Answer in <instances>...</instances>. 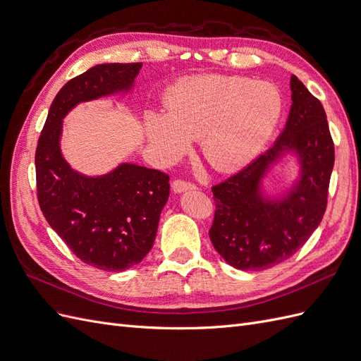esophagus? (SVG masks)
Here are the masks:
<instances>
[{
	"label": "esophagus",
	"instance_id": "esophagus-1",
	"mask_svg": "<svg viewBox=\"0 0 361 361\" xmlns=\"http://www.w3.org/2000/svg\"><path fill=\"white\" fill-rule=\"evenodd\" d=\"M171 188L174 192H183V191H188V190H194L195 185L191 182H187L183 179H174L171 183Z\"/></svg>",
	"mask_w": 361,
	"mask_h": 361
}]
</instances>
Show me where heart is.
<instances>
[{
	"instance_id": "1",
	"label": "heart",
	"mask_w": 361,
	"mask_h": 361,
	"mask_svg": "<svg viewBox=\"0 0 361 361\" xmlns=\"http://www.w3.org/2000/svg\"><path fill=\"white\" fill-rule=\"evenodd\" d=\"M281 96L269 82L236 75H200L179 82L169 106L146 113L150 147L166 162L202 137V154L220 171L241 169L257 157L281 114Z\"/></svg>"
}]
</instances>
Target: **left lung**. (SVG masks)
<instances>
[{"label": "left lung", "mask_w": 361, "mask_h": 361, "mask_svg": "<svg viewBox=\"0 0 361 361\" xmlns=\"http://www.w3.org/2000/svg\"><path fill=\"white\" fill-rule=\"evenodd\" d=\"M292 105L274 146L245 169L212 187L215 200L209 238L228 265L262 271L281 264L307 243L326 209L334 143L319 99L292 75ZM286 151L299 155L300 179L280 200L259 191L266 170Z\"/></svg>", "instance_id": "1"}]
</instances>
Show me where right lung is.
Masks as SVG:
<instances>
[{
	"mask_svg": "<svg viewBox=\"0 0 361 361\" xmlns=\"http://www.w3.org/2000/svg\"><path fill=\"white\" fill-rule=\"evenodd\" d=\"M143 63L97 64L54 97L36 149L37 200L49 226L84 264L118 272L140 264L154 245L170 178L120 164L90 178L71 169L60 149L63 118L75 105L128 92Z\"/></svg>",
	"mask_w": 361,
	"mask_h": 361,
	"instance_id": "obj_1",
	"label": "right lung"
}]
</instances>
